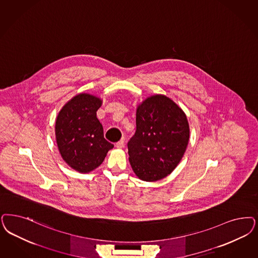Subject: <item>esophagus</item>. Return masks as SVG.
Segmentation results:
<instances>
[{
  "instance_id": "esophagus-1",
  "label": "esophagus",
  "mask_w": 258,
  "mask_h": 258,
  "mask_svg": "<svg viewBox=\"0 0 258 258\" xmlns=\"http://www.w3.org/2000/svg\"><path fill=\"white\" fill-rule=\"evenodd\" d=\"M124 139H122V140H120L119 142L116 143L115 147L117 149H123L124 148Z\"/></svg>"
}]
</instances>
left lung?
<instances>
[{
    "instance_id": "left-lung-1",
    "label": "left lung",
    "mask_w": 258,
    "mask_h": 258,
    "mask_svg": "<svg viewBox=\"0 0 258 258\" xmlns=\"http://www.w3.org/2000/svg\"><path fill=\"white\" fill-rule=\"evenodd\" d=\"M188 139L187 116L174 101L163 94L146 98L136 108V132L127 144L136 176L147 182L168 176L184 156Z\"/></svg>"
}]
</instances>
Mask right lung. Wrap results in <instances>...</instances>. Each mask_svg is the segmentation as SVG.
Here are the masks:
<instances>
[{
    "label": "right lung",
    "mask_w": 258,
    "mask_h": 258,
    "mask_svg": "<svg viewBox=\"0 0 258 258\" xmlns=\"http://www.w3.org/2000/svg\"><path fill=\"white\" fill-rule=\"evenodd\" d=\"M102 103L95 95L79 93L64 104L56 118L55 137L62 160L81 173L98 168L114 147L104 138L96 117Z\"/></svg>",
    "instance_id": "add662e5"
}]
</instances>
